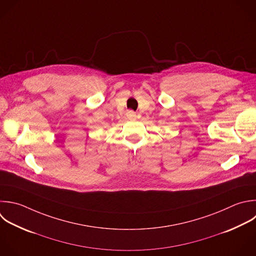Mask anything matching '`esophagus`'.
Listing matches in <instances>:
<instances>
[{
	"label": "esophagus",
	"mask_w": 256,
	"mask_h": 256,
	"mask_svg": "<svg viewBox=\"0 0 256 256\" xmlns=\"http://www.w3.org/2000/svg\"><path fill=\"white\" fill-rule=\"evenodd\" d=\"M126 116L129 119H135L136 118V113L134 111H132V110H128L127 113H126Z\"/></svg>",
	"instance_id": "esophagus-1"
}]
</instances>
